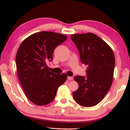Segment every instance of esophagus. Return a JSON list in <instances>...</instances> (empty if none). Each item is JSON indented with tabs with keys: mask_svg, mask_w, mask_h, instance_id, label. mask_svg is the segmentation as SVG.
<instances>
[{
	"mask_svg": "<svg viewBox=\"0 0 130 130\" xmlns=\"http://www.w3.org/2000/svg\"><path fill=\"white\" fill-rule=\"evenodd\" d=\"M67 79H68L69 80H72L73 79V77H70V76H68V77H67Z\"/></svg>",
	"mask_w": 130,
	"mask_h": 130,
	"instance_id": "obj_1",
	"label": "esophagus"
}]
</instances>
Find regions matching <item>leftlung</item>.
<instances>
[{"label":"left lung","mask_w":130,"mask_h":130,"mask_svg":"<svg viewBox=\"0 0 130 130\" xmlns=\"http://www.w3.org/2000/svg\"><path fill=\"white\" fill-rule=\"evenodd\" d=\"M71 39L79 51L80 61L87 67L86 77L76 76L79 88L74 101L85 107L95 106L104 99L112 83L115 57L111 48L93 33L73 34Z\"/></svg>","instance_id":"left-lung-1"}]
</instances>
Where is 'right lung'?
<instances>
[{"instance_id": "obj_1", "label": "right lung", "mask_w": 130, "mask_h": 130, "mask_svg": "<svg viewBox=\"0 0 130 130\" xmlns=\"http://www.w3.org/2000/svg\"><path fill=\"white\" fill-rule=\"evenodd\" d=\"M64 35L42 31L30 35L19 46L16 65L21 84L26 97L37 105H45L54 100L57 89L66 80L65 73L48 70L47 61L58 45L67 40Z\"/></svg>"}]
</instances>
